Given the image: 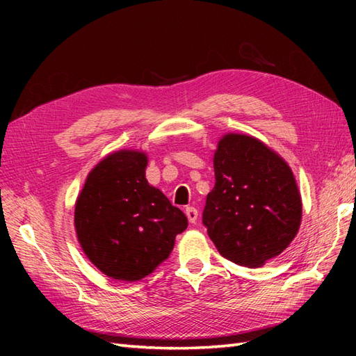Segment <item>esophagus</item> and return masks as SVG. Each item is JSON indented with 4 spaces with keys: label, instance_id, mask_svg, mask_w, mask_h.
<instances>
[{
    "label": "esophagus",
    "instance_id": "esophagus-1",
    "mask_svg": "<svg viewBox=\"0 0 356 356\" xmlns=\"http://www.w3.org/2000/svg\"><path fill=\"white\" fill-rule=\"evenodd\" d=\"M185 214L188 217V220H190V223H195L197 222V216H199V211L195 209L194 207H188L185 209Z\"/></svg>",
    "mask_w": 356,
    "mask_h": 356
}]
</instances>
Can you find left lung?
Wrapping results in <instances>:
<instances>
[{
  "label": "left lung",
  "instance_id": "left-lung-1",
  "mask_svg": "<svg viewBox=\"0 0 356 356\" xmlns=\"http://www.w3.org/2000/svg\"><path fill=\"white\" fill-rule=\"evenodd\" d=\"M214 172L202 222L218 252L246 268L282 254L303 211L289 165L252 136L229 133L218 140Z\"/></svg>",
  "mask_w": 356,
  "mask_h": 356
}]
</instances>
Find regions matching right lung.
<instances>
[{"label":"right lung","mask_w":356,"mask_h":356,"mask_svg":"<svg viewBox=\"0 0 356 356\" xmlns=\"http://www.w3.org/2000/svg\"><path fill=\"white\" fill-rule=\"evenodd\" d=\"M145 153L120 149L90 171L74 207L82 251L115 280L138 282L168 259L186 216L145 179Z\"/></svg>","instance_id":"obj_1"}]
</instances>
